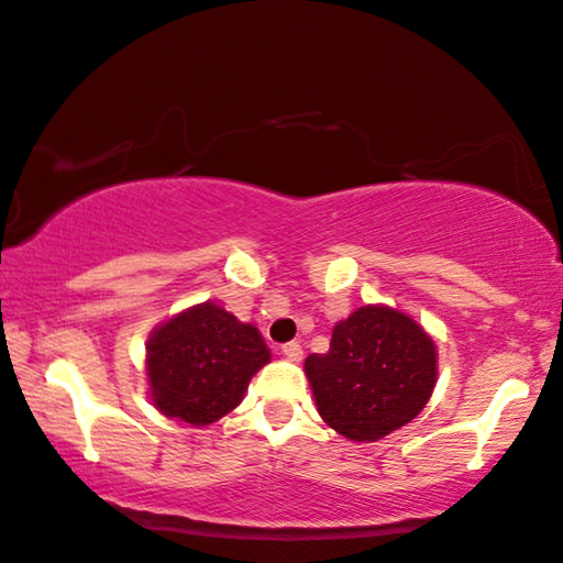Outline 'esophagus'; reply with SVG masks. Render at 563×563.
<instances>
[{
  "instance_id": "esophagus-1",
  "label": "esophagus",
  "mask_w": 563,
  "mask_h": 563,
  "mask_svg": "<svg viewBox=\"0 0 563 563\" xmlns=\"http://www.w3.org/2000/svg\"><path fill=\"white\" fill-rule=\"evenodd\" d=\"M283 354L288 362H300V358H303V346H300L298 341H290L283 346Z\"/></svg>"
}]
</instances>
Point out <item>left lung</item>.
<instances>
[{"label":"left lung","mask_w":563,"mask_h":563,"mask_svg":"<svg viewBox=\"0 0 563 563\" xmlns=\"http://www.w3.org/2000/svg\"><path fill=\"white\" fill-rule=\"evenodd\" d=\"M318 415L354 442H376L422 412L438 384V346L412 316L362 306L306 358Z\"/></svg>","instance_id":"1"}]
</instances>
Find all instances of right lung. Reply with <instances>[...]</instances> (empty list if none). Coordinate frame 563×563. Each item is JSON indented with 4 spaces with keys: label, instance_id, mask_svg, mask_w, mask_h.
I'll list each match as a JSON object with an SVG mask.
<instances>
[{
    "label": "right lung",
    "instance_id": "1",
    "mask_svg": "<svg viewBox=\"0 0 563 563\" xmlns=\"http://www.w3.org/2000/svg\"><path fill=\"white\" fill-rule=\"evenodd\" d=\"M271 349L253 323L214 300L166 318L146 341L148 397L164 417L207 427L230 415Z\"/></svg>",
    "mask_w": 563,
    "mask_h": 563
}]
</instances>
